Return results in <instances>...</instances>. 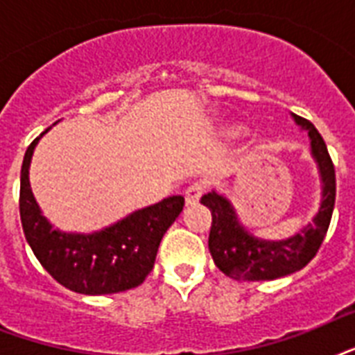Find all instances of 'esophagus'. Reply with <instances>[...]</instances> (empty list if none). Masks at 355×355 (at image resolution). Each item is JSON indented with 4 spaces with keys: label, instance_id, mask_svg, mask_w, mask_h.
<instances>
[{
    "label": "esophagus",
    "instance_id": "34e87169",
    "mask_svg": "<svg viewBox=\"0 0 355 355\" xmlns=\"http://www.w3.org/2000/svg\"><path fill=\"white\" fill-rule=\"evenodd\" d=\"M202 193H205V184H202V182L189 184L188 188H186V191H184V199H186V205H189V206L197 205L200 197H202Z\"/></svg>",
    "mask_w": 355,
    "mask_h": 355
}]
</instances>
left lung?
Here are the masks:
<instances>
[{
  "label": "left lung",
  "mask_w": 355,
  "mask_h": 355,
  "mask_svg": "<svg viewBox=\"0 0 355 355\" xmlns=\"http://www.w3.org/2000/svg\"><path fill=\"white\" fill-rule=\"evenodd\" d=\"M295 121L308 130L311 149L322 177V205L302 232L286 241H259L237 223L232 206L216 191L205 195L200 205L211 211L208 248L219 270L234 280H275L304 269L319 252L320 243L330 227L336 205V166L331 162L324 139L315 125L295 114Z\"/></svg>",
  "instance_id": "8db88e82"
}]
</instances>
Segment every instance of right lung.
<instances>
[{"mask_svg":"<svg viewBox=\"0 0 355 355\" xmlns=\"http://www.w3.org/2000/svg\"><path fill=\"white\" fill-rule=\"evenodd\" d=\"M38 139L25 150L19 177V217L36 259L60 286L83 295L138 287L155 267L158 245L182 211L184 197L160 200L92 236L57 232L42 216L31 191L29 164Z\"/></svg>","mask_w":355,"mask_h":355,"instance_id":"obj_1","label":"right lung"}]
</instances>
